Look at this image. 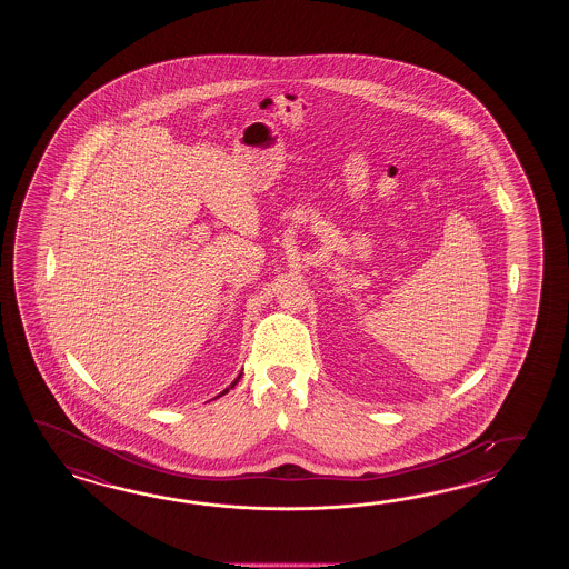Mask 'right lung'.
<instances>
[{
    "label": "right lung",
    "mask_w": 569,
    "mask_h": 569,
    "mask_svg": "<svg viewBox=\"0 0 569 569\" xmlns=\"http://www.w3.org/2000/svg\"><path fill=\"white\" fill-rule=\"evenodd\" d=\"M240 378H242V375L238 376V378H236V380H233V382H231L230 387L226 388V390H223V392H221V395H226V392H230V388L236 387V385H238V380H240ZM221 395H219V397H221Z\"/></svg>",
    "instance_id": "1"
}]
</instances>
